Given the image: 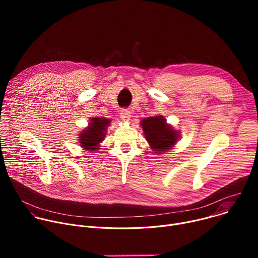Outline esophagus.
Masks as SVG:
<instances>
[{
	"instance_id": "1",
	"label": "esophagus",
	"mask_w": 258,
	"mask_h": 258,
	"mask_svg": "<svg viewBox=\"0 0 258 258\" xmlns=\"http://www.w3.org/2000/svg\"><path fill=\"white\" fill-rule=\"evenodd\" d=\"M120 118L123 120V121H128L131 119V112L128 111L127 109H122L120 111Z\"/></svg>"
}]
</instances>
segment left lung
Returning <instances> with one entry per match:
<instances>
[{
    "label": "left lung",
    "instance_id": "1",
    "mask_svg": "<svg viewBox=\"0 0 258 258\" xmlns=\"http://www.w3.org/2000/svg\"><path fill=\"white\" fill-rule=\"evenodd\" d=\"M141 125L146 140L148 141L151 149L155 151L154 153L157 154H161L168 149H171L179 137V132L167 124L166 119L163 116L158 115L144 118L141 121Z\"/></svg>",
    "mask_w": 258,
    "mask_h": 258
}]
</instances>
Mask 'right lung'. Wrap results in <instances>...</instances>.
Instances as JSON below:
<instances>
[{
	"label": "right lung",
	"mask_w": 258,
	"mask_h": 258,
	"mask_svg": "<svg viewBox=\"0 0 258 258\" xmlns=\"http://www.w3.org/2000/svg\"><path fill=\"white\" fill-rule=\"evenodd\" d=\"M110 119L93 117L89 123V126L86 127L80 134V144L85 150L90 152H96L100 148V143L106 137L107 126L110 123Z\"/></svg>",
	"instance_id": "obj_1"
}]
</instances>
